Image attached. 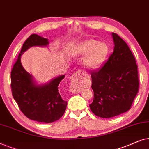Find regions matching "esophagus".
Instances as JSON below:
<instances>
[{
  "label": "esophagus",
  "mask_w": 149,
  "mask_h": 149,
  "mask_svg": "<svg viewBox=\"0 0 149 149\" xmlns=\"http://www.w3.org/2000/svg\"><path fill=\"white\" fill-rule=\"evenodd\" d=\"M82 75L83 72L81 70H79L74 73L72 77H71V86L70 87V90L72 93H77V91H79V86L81 85L80 80Z\"/></svg>",
  "instance_id": "1"
}]
</instances>
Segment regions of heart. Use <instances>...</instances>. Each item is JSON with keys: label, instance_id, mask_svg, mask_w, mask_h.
<instances>
[{"label": "heart", "instance_id": "heart-1", "mask_svg": "<svg viewBox=\"0 0 149 149\" xmlns=\"http://www.w3.org/2000/svg\"><path fill=\"white\" fill-rule=\"evenodd\" d=\"M109 49L104 42H97L94 39L85 40L75 47V53L86 55L82 58V63L88 70H96L100 68L106 59Z\"/></svg>", "mask_w": 149, "mask_h": 149}]
</instances>
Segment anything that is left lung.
Wrapping results in <instances>:
<instances>
[{"mask_svg":"<svg viewBox=\"0 0 149 149\" xmlns=\"http://www.w3.org/2000/svg\"><path fill=\"white\" fill-rule=\"evenodd\" d=\"M112 37L113 53L99 70L91 73L94 98L90 108L102 118L127 111L139 87L138 66L132 53L117 33H112Z\"/></svg>","mask_w":149,"mask_h":149,"instance_id":"1","label":"left lung"}]
</instances>
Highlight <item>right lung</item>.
Instances as JSON below:
<instances>
[{"label": "right lung", "instance_id": "right-lung-1", "mask_svg": "<svg viewBox=\"0 0 149 149\" xmlns=\"http://www.w3.org/2000/svg\"><path fill=\"white\" fill-rule=\"evenodd\" d=\"M48 45L47 38L31 35L23 45L11 73L12 95L22 112L32 120L47 123L59 119L65 111L67 101L58 92V85L65 75H59L49 83L37 85L32 75L23 68L21 56L30 47Z\"/></svg>", "mask_w": 149, "mask_h": 149}]
</instances>
